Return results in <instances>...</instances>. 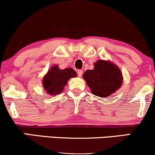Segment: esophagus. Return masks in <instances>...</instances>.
Listing matches in <instances>:
<instances>
[{
	"label": "esophagus",
	"mask_w": 155,
	"mask_h": 155,
	"mask_svg": "<svg viewBox=\"0 0 155 155\" xmlns=\"http://www.w3.org/2000/svg\"><path fill=\"white\" fill-rule=\"evenodd\" d=\"M82 74H83V71L81 70H78V71H77V74H78V76H79V77H81V75H82Z\"/></svg>",
	"instance_id": "1"
}]
</instances>
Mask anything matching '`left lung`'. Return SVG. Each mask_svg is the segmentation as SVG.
Returning a JSON list of instances; mask_svg holds the SVG:
<instances>
[{
	"label": "left lung",
	"mask_w": 155,
	"mask_h": 155,
	"mask_svg": "<svg viewBox=\"0 0 155 155\" xmlns=\"http://www.w3.org/2000/svg\"><path fill=\"white\" fill-rule=\"evenodd\" d=\"M91 92L96 96L108 97L116 92L122 83V76L118 67L110 62L98 60L93 70H87L84 74Z\"/></svg>",
	"instance_id": "8db88e82"
}]
</instances>
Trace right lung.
I'll list each match as a JSON object with an SVG mask.
<instances>
[{"instance_id":"right-lung-1","label":"right lung","mask_w":155,"mask_h":155,"mask_svg":"<svg viewBox=\"0 0 155 155\" xmlns=\"http://www.w3.org/2000/svg\"><path fill=\"white\" fill-rule=\"evenodd\" d=\"M76 73L71 68L60 70L58 65L52 66L43 79L44 87L50 95H57L63 91L64 87L72 77H76Z\"/></svg>"}]
</instances>
